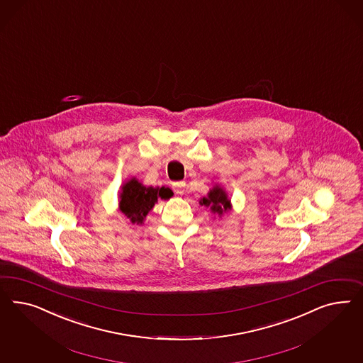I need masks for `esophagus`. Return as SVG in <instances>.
<instances>
[{"mask_svg": "<svg viewBox=\"0 0 363 363\" xmlns=\"http://www.w3.org/2000/svg\"><path fill=\"white\" fill-rule=\"evenodd\" d=\"M185 187H186V182L185 181H179V182H174L173 184V190L176 191L177 194H184L185 193Z\"/></svg>", "mask_w": 363, "mask_h": 363, "instance_id": "1", "label": "esophagus"}]
</instances>
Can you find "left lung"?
<instances>
[{
  "label": "left lung",
  "mask_w": 363,
  "mask_h": 363,
  "mask_svg": "<svg viewBox=\"0 0 363 363\" xmlns=\"http://www.w3.org/2000/svg\"><path fill=\"white\" fill-rule=\"evenodd\" d=\"M199 203L202 206L209 208L213 214H218L220 217L223 213H228L231 209L230 199L228 198L223 187L218 185H216L210 190L208 197L201 198Z\"/></svg>",
  "instance_id": "1"
}]
</instances>
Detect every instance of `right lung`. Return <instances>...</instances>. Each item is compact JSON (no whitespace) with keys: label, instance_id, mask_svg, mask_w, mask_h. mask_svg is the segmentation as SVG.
Wrapping results in <instances>:
<instances>
[{"label":"right lung","instance_id":"obj_1","mask_svg":"<svg viewBox=\"0 0 363 363\" xmlns=\"http://www.w3.org/2000/svg\"><path fill=\"white\" fill-rule=\"evenodd\" d=\"M173 196L169 187L143 186L138 179L132 178L122 185L120 210L132 223L143 225L147 213L153 209L158 198L167 199Z\"/></svg>","mask_w":363,"mask_h":363}]
</instances>
